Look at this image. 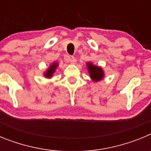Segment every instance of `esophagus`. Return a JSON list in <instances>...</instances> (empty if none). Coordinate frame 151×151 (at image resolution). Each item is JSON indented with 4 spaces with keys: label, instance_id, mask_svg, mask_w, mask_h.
<instances>
[{
    "label": "esophagus",
    "instance_id": "esophagus-1",
    "mask_svg": "<svg viewBox=\"0 0 151 151\" xmlns=\"http://www.w3.org/2000/svg\"><path fill=\"white\" fill-rule=\"evenodd\" d=\"M70 60V63H71L72 64H75L76 63V57H73V56H71V57H70V60Z\"/></svg>",
    "mask_w": 151,
    "mask_h": 151
}]
</instances>
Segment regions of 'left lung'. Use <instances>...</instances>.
Masks as SVG:
<instances>
[{
	"mask_svg": "<svg viewBox=\"0 0 151 151\" xmlns=\"http://www.w3.org/2000/svg\"><path fill=\"white\" fill-rule=\"evenodd\" d=\"M88 71L90 73V76L94 81H95V82L100 81L104 77V73H103L102 69L101 67L94 66L93 64L90 63H88Z\"/></svg>",
	"mask_w": 151,
	"mask_h": 151,
	"instance_id": "1",
	"label": "left lung"
}]
</instances>
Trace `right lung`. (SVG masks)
<instances>
[{
    "instance_id": "right-lung-1",
    "label": "right lung",
    "mask_w": 151,
    "mask_h": 151,
    "mask_svg": "<svg viewBox=\"0 0 151 151\" xmlns=\"http://www.w3.org/2000/svg\"><path fill=\"white\" fill-rule=\"evenodd\" d=\"M57 64L56 63H53L51 65V66H50V68H49V69L47 71V73H45V76L46 77H47V78H50V77L52 76V75H53V73H54V71H55V69L56 67H57Z\"/></svg>"
}]
</instances>
